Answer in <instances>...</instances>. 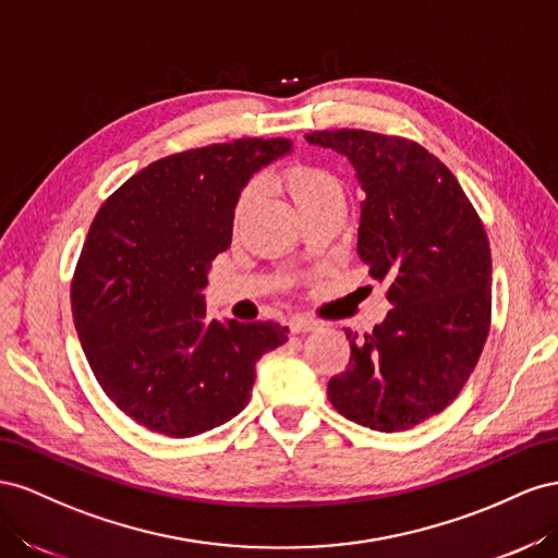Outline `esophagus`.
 Returning a JSON list of instances; mask_svg holds the SVG:
<instances>
[{
  "mask_svg": "<svg viewBox=\"0 0 558 558\" xmlns=\"http://www.w3.org/2000/svg\"><path fill=\"white\" fill-rule=\"evenodd\" d=\"M317 327H320V325L311 320V317H292V320H290V331L292 333H308V331H315Z\"/></svg>",
  "mask_w": 558,
  "mask_h": 558,
  "instance_id": "esophagus-1",
  "label": "esophagus"
}]
</instances>
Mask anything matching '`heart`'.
Here are the masks:
<instances>
[{
	"instance_id": "heart-1",
	"label": "heart",
	"mask_w": 558,
	"mask_h": 558,
	"mask_svg": "<svg viewBox=\"0 0 558 558\" xmlns=\"http://www.w3.org/2000/svg\"><path fill=\"white\" fill-rule=\"evenodd\" d=\"M284 186H288L290 196L294 198L296 208H308L313 203H320L327 198H343V191L341 184L337 182L333 174H329L323 168H315V166H294L288 172H284ZM259 191V182H250L243 191H241V198L235 203V215L241 217L247 205L252 203V198L257 196Z\"/></svg>"
}]
</instances>
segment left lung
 Listing matches in <instances>:
<instances>
[{
	"mask_svg": "<svg viewBox=\"0 0 558 558\" xmlns=\"http://www.w3.org/2000/svg\"><path fill=\"white\" fill-rule=\"evenodd\" d=\"M313 147L345 156L364 191L357 254L388 284L390 311L327 386L341 416L402 433L463 390L490 327V247L465 191L437 156L404 137L320 131Z\"/></svg>",
	"mask_w": 558,
	"mask_h": 558,
	"instance_id": "left-lung-1",
	"label": "left lung"
}]
</instances>
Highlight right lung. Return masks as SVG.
<instances>
[{"label": "right lung", "instance_id": "obj_1", "mask_svg": "<svg viewBox=\"0 0 558 558\" xmlns=\"http://www.w3.org/2000/svg\"><path fill=\"white\" fill-rule=\"evenodd\" d=\"M290 140L245 137L161 158L95 215L72 282L78 341L98 384L151 433L194 437L250 402L257 362L288 341L278 323L210 320L213 259L254 172Z\"/></svg>", "mask_w": 558, "mask_h": 558}]
</instances>
